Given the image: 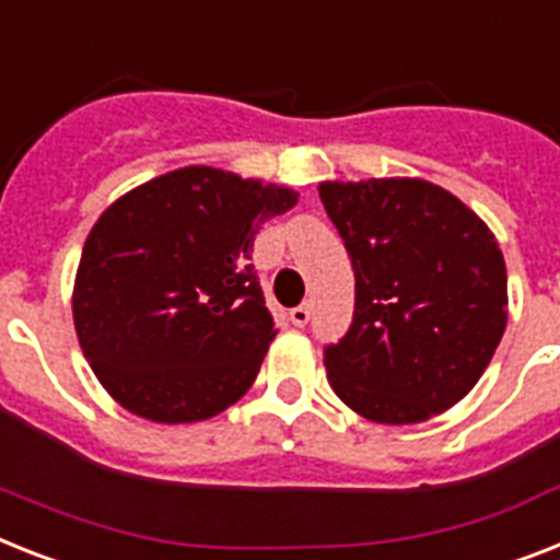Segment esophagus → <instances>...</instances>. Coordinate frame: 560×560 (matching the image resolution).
<instances>
[{"instance_id":"1","label":"esophagus","mask_w":560,"mask_h":560,"mask_svg":"<svg viewBox=\"0 0 560 560\" xmlns=\"http://www.w3.org/2000/svg\"><path fill=\"white\" fill-rule=\"evenodd\" d=\"M290 322H293L295 327L307 325V322H311V304H299V307H293V311H290Z\"/></svg>"}]
</instances>
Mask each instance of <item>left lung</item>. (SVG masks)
<instances>
[{
  "label": "left lung",
  "mask_w": 560,
  "mask_h": 560,
  "mask_svg": "<svg viewBox=\"0 0 560 560\" xmlns=\"http://www.w3.org/2000/svg\"><path fill=\"white\" fill-rule=\"evenodd\" d=\"M319 198L351 256L348 334L327 383L359 417L411 425L460 402L506 330V265L492 230L422 177L325 180Z\"/></svg>",
  "instance_id": "left-lung-1"
}]
</instances>
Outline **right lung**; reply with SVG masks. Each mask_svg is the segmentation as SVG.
I'll list each match as a JSON object with an SVG mask.
<instances>
[{
  "label": "right lung",
  "mask_w": 560,
  "mask_h": 560,
  "mask_svg": "<svg viewBox=\"0 0 560 560\" xmlns=\"http://www.w3.org/2000/svg\"><path fill=\"white\" fill-rule=\"evenodd\" d=\"M299 192L184 166L117 198L77 267L74 327L100 385L143 420L198 422L238 402L276 322L253 241Z\"/></svg>",
  "instance_id": "obj_1"
}]
</instances>
